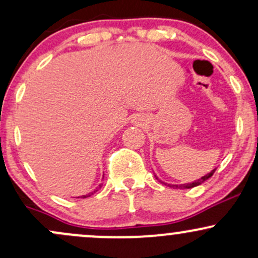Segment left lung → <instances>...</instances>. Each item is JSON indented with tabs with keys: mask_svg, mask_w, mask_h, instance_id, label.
<instances>
[{
	"mask_svg": "<svg viewBox=\"0 0 258 258\" xmlns=\"http://www.w3.org/2000/svg\"><path fill=\"white\" fill-rule=\"evenodd\" d=\"M215 171H216V168H215L214 171H211V172H210L209 174H206V176L201 177L200 179L195 180V182H193V183H186V184H182V185H171V184H168V185H170V186H172V188H179V189H189V188H193V186L200 185L201 183H204V182H205L206 179H209L210 177H211L212 174L215 173ZM155 177H156V176H155ZM156 178H158V177H156ZM165 184H166V183H165Z\"/></svg>",
	"mask_w": 258,
	"mask_h": 258,
	"instance_id": "8db88e82",
	"label": "left lung"
}]
</instances>
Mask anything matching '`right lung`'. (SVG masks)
<instances>
[{
	"instance_id": "right-lung-1",
	"label": "right lung",
	"mask_w": 258,
	"mask_h": 258,
	"mask_svg": "<svg viewBox=\"0 0 258 258\" xmlns=\"http://www.w3.org/2000/svg\"><path fill=\"white\" fill-rule=\"evenodd\" d=\"M99 188H100V185H99ZM96 191H97V189H96V190H94V191H92V193H90V194H87V195H82L81 198H87V197H91V195L93 194V193H96Z\"/></svg>"
}]
</instances>
